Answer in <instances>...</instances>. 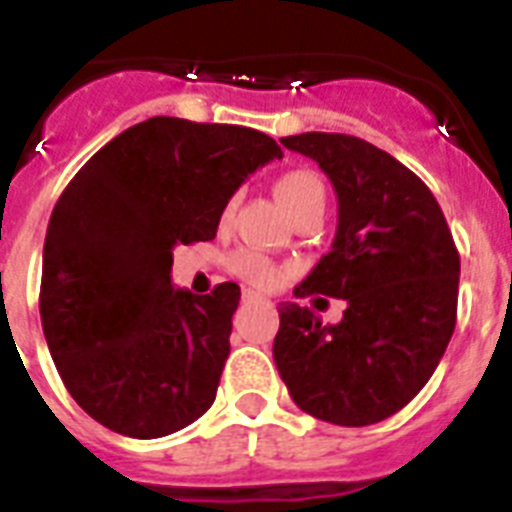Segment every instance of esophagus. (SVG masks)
<instances>
[{"label":"esophagus","instance_id":"34e87169","mask_svg":"<svg viewBox=\"0 0 512 512\" xmlns=\"http://www.w3.org/2000/svg\"><path fill=\"white\" fill-rule=\"evenodd\" d=\"M243 301L245 304H251V301H261L259 293H253V290H243Z\"/></svg>","mask_w":512,"mask_h":512}]
</instances>
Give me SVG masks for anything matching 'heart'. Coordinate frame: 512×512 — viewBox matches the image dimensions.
<instances>
[{
    "instance_id": "obj_1",
    "label": "heart",
    "mask_w": 512,
    "mask_h": 512,
    "mask_svg": "<svg viewBox=\"0 0 512 512\" xmlns=\"http://www.w3.org/2000/svg\"><path fill=\"white\" fill-rule=\"evenodd\" d=\"M275 195L280 200L285 211L290 216H296L298 211H304V208L312 206H322L325 208V185L320 182L317 174L306 169H296L288 171V174H282L280 179L275 182ZM227 214H230V208H227ZM232 267L240 277H245L253 285H259V288H272L280 280V272L267 256H261L256 251H240L235 253V259H232Z\"/></svg>"
}]
</instances>
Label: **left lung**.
<instances>
[{"instance_id": "left-lung-1", "label": "left lung", "mask_w": 512, "mask_h": 512, "mask_svg": "<svg viewBox=\"0 0 512 512\" xmlns=\"http://www.w3.org/2000/svg\"><path fill=\"white\" fill-rule=\"evenodd\" d=\"M280 142L320 163L338 195L330 253L293 296L343 298L346 312L322 325L309 306L280 304L275 365L312 418L380 423L412 402L447 351L460 253L433 192L386 150L327 132Z\"/></svg>"}]
</instances>
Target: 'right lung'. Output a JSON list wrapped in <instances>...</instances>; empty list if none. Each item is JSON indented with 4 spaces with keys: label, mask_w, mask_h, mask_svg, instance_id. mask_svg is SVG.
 <instances>
[{
    "label": "right lung",
    "mask_w": 512,
    "mask_h": 512,
    "mask_svg": "<svg viewBox=\"0 0 512 512\" xmlns=\"http://www.w3.org/2000/svg\"><path fill=\"white\" fill-rule=\"evenodd\" d=\"M275 158L280 145L248 126L155 116L113 137L65 187L44 237L39 312L89 418L161 439L214 404L240 288H174V248L214 240L237 187Z\"/></svg>",
    "instance_id": "1"
}]
</instances>
